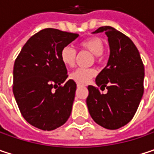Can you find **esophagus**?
Masks as SVG:
<instances>
[{"mask_svg":"<svg viewBox=\"0 0 154 154\" xmlns=\"http://www.w3.org/2000/svg\"><path fill=\"white\" fill-rule=\"evenodd\" d=\"M84 85H85L84 84H79V83H77V86H78V87H80V86H84Z\"/></svg>","mask_w":154,"mask_h":154,"instance_id":"34e87169","label":"esophagus"}]
</instances>
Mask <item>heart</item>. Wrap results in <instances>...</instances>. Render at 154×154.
<instances>
[{"label":"heart","instance_id":"1","mask_svg":"<svg viewBox=\"0 0 154 154\" xmlns=\"http://www.w3.org/2000/svg\"><path fill=\"white\" fill-rule=\"evenodd\" d=\"M79 47L80 49L86 50L89 52H91L93 55L95 56L97 60L100 59V56L103 53L104 51L103 41L97 36H92L85 39L84 41L80 42ZM76 56H77L76 50L69 45L63 47L60 52V61L64 66L69 68H71L75 65ZM95 75H96V70L94 69L79 68L70 74V78L79 84H86Z\"/></svg>","mask_w":154,"mask_h":154}]
</instances>
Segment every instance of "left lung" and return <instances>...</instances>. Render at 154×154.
<instances>
[{
	"label": "left lung",
	"instance_id": "8db88e82",
	"mask_svg": "<svg viewBox=\"0 0 154 154\" xmlns=\"http://www.w3.org/2000/svg\"><path fill=\"white\" fill-rule=\"evenodd\" d=\"M108 36L107 66L96 77L97 86L88 85L86 104L92 119L107 129L127 125L136 114L143 94L144 67L137 48L129 37L114 27L101 26L93 34ZM98 87L106 94H101Z\"/></svg>",
	"mask_w": 154,
	"mask_h": 154
}]
</instances>
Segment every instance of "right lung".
<instances>
[{
  "label": "right lung",
  "instance_id": "add662e5",
  "mask_svg": "<svg viewBox=\"0 0 154 154\" xmlns=\"http://www.w3.org/2000/svg\"><path fill=\"white\" fill-rule=\"evenodd\" d=\"M77 37L59 29H43L28 39L16 59L14 97L24 119L39 129H56L71 114L77 84L66 80L68 71L60 52Z\"/></svg>",
  "mask_w": 154,
  "mask_h": 154
}]
</instances>
